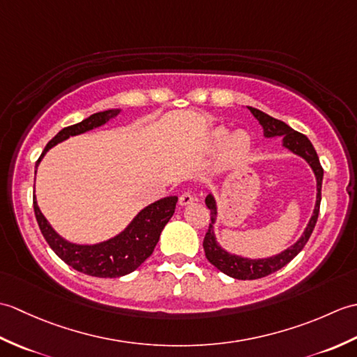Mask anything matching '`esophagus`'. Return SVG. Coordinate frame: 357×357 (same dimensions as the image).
I'll return each instance as SVG.
<instances>
[{
    "label": "esophagus",
    "mask_w": 357,
    "mask_h": 357,
    "mask_svg": "<svg viewBox=\"0 0 357 357\" xmlns=\"http://www.w3.org/2000/svg\"><path fill=\"white\" fill-rule=\"evenodd\" d=\"M195 201H196V198L192 193H183V195H181V198H179V204L183 207L190 206V204H193Z\"/></svg>",
    "instance_id": "esophagus-1"
}]
</instances>
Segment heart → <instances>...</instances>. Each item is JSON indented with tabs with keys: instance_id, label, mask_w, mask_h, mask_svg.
Segmentation results:
<instances>
[{
	"instance_id": "b5f03b06",
	"label": "heart",
	"mask_w": 357,
	"mask_h": 357,
	"mask_svg": "<svg viewBox=\"0 0 357 357\" xmlns=\"http://www.w3.org/2000/svg\"><path fill=\"white\" fill-rule=\"evenodd\" d=\"M222 148V162L227 167L244 161L252 150V138L245 130H236L230 135L225 126H216L207 135V146L210 150Z\"/></svg>"
}]
</instances>
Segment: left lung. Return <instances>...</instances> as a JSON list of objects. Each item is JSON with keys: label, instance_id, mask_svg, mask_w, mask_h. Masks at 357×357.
I'll list each match as a JSON object with an SVG mask.
<instances>
[{"label": "left lung", "instance_id": "1", "mask_svg": "<svg viewBox=\"0 0 357 357\" xmlns=\"http://www.w3.org/2000/svg\"><path fill=\"white\" fill-rule=\"evenodd\" d=\"M247 109L252 112V115L257 119V123L261 124L265 138H275V136H280V138H282V147L304 159V161L310 165V169L313 170L314 178H316V202H314L312 218H310V221L304 229V233L301 234L299 239L296 241L294 244L287 247L280 253L268 256V257H247L242 255H236V253L229 252V250H225L221 244H219L215 233V224L218 221V202L213 193L207 195L206 206L208 207L210 216H211V222L208 225L206 238H204V250H206L207 259L210 261V264H213L219 271H222L227 276L234 278V279H242V280H253V279L268 276L271 273L285 267V265L290 262L294 256H298L301 250L305 247L307 241L313 233L317 216H319L324 170L321 167L319 158H317L313 144L310 142V139L305 135L293 130L290 126L282 123V121L273 118L267 115V113H264L255 107L247 105Z\"/></svg>", "mask_w": 357, "mask_h": 357}]
</instances>
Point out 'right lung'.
<instances>
[{
  "instance_id": "1",
  "label": "right lung",
  "mask_w": 357,
  "mask_h": 357,
  "mask_svg": "<svg viewBox=\"0 0 357 357\" xmlns=\"http://www.w3.org/2000/svg\"><path fill=\"white\" fill-rule=\"evenodd\" d=\"M121 112H123L121 109L98 112L78 124L63 128L45 146L40 159H38L36 167L40 165L45 153L55 147L56 144L69 139L70 136L82 135L95 130L98 127H102L109 121L115 119ZM176 202L178 196H167V198L158 199L139 210L138 215L128 222L126 229L121 230L115 236L101 242H95V244H81V242H72L63 238L53 229L41 213L40 207H38L36 196L33 195L36 221L50 248L72 268L96 278H121L141 267L144 261L153 253L164 227L174 213Z\"/></svg>"
}]
</instances>
